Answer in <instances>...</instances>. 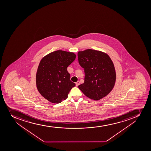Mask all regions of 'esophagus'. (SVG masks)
I'll use <instances>...</instances> for the list:
<instances>
[{"mask_svg":"<svg viewBox=\"0 0 151 151\" xmlns=\"http://www.w3.org/2000/svg\"><path fill=\"white\" fill-rule=\"evenodd\" d=\"M80 84V82L79 81H77L76 83V86L77 87Z\"/></svg>","mask_w":151,"mask_h":151,"instance_id":"1","label":"esophagus"}]
</instances>
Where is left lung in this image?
I'll return each instance as SVG.
<instances>
[{"label":"left lung","mask_w":151,"mask_h":151,"mask_svg":"<svg viewBox=\"0 0 151 151\" xmlns=\"http://www.w3.org/2000/svg\"><path fill=\"white\" fill-rule=\"evenodd\" d=\"M78 57L85 73L84 83L78 86L80 90L94 100L107 96L114 88L116 80L115 66L109 55L89 49L78 52Z\"/></svg>","instance_id":"8db88e82"}]
</instances>
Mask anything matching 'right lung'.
I'll list each match as a JSON object with an SVG mask.
<instances>
[{
	"label": "right lung",
	"instance_id": "add662e5",
	"mask_svg": "<svg viewBox=\"0 0 151 151\" xmlns=\"http://www.w3.org/2000/svg\"><path fill=\"white\" fill-rule=\"evenodd\" d=\"M76 57L73 52L58 50L41 59L36 75V87L41 95L52 103L67 99L75 84L70 81L67 68Z\"/></svg>",
	"mask_w": 151,
	"mask_h": 151
}]
</instances>
